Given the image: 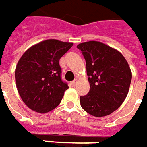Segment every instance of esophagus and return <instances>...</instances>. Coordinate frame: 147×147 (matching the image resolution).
Returning a JSON list of instances; mask_svg holds the SVG:
<instances>
[{"label":"esophagus","mask_w":147,"mask_h":147,"mask_svg":"<svg viewBox=\"0 0 147 147\" xmlns=\"http://www.w3.org/2000/svg\"><path fill=\"white\" fill-rule=\"evenodd\" d=\"M76 83H77V80H74L73 81H71V85L72 86H75L76 85Z\"/></svg>","instance_id":"1"}]
</instances>
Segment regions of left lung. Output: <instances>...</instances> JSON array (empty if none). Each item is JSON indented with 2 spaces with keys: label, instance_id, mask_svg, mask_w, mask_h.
Listing matches in <instances>:
<instances>
[{
  "label": "left lung",
  "instance_id": "8db88e82",
  "mask_svg": "<svg viewBox=\"0 0 147 147\" xmlns=\"http://www.w3.org/2000/svg\"><path fill=\"white\" fill-rule=\"evenodd\" d=\"M86 61L90 91L80 96L82 109L94 117H104L118 109L126 99L131 80V69L124 57L100 42L77 45Z\"/></svg>",
  "mask_w": 147,
  "mask_h": 147
}]
</instances>
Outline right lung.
I'll use <instances>...</instances> for the list:
<instances>
[{
	"mask_svg": "<svg viewBox=\"0 0 147 147\" xmlns=\"http://www.w3.org/2000/svg\"><path fill=\"white\" fill-rule=\"evenodd\" d=\"M72 45L48 39L29 48L19 60L15 72L16 87L32 110L48 113L61 103L69 86L61 80L59 60Z\"/></svg>",
	"mask_w": 147,
	"mask_h": 147,
	"instance_id": "obj_1",
	"label": "right lung"
}]
</instances>
